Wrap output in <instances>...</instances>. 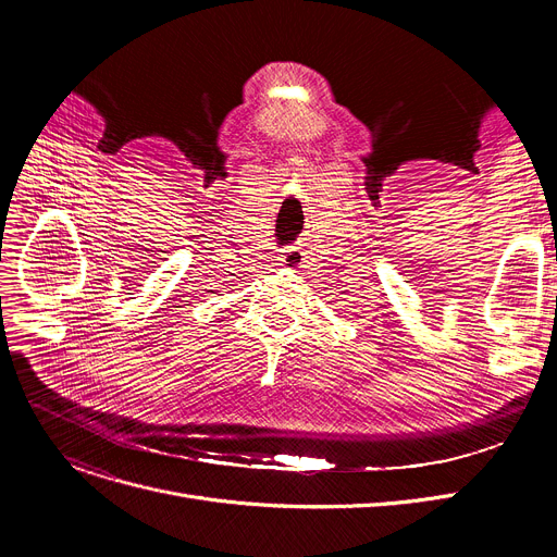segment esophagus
<instances>
[{
	"mask_svg": "<svg viewBox=\"0 0 557 557\" xmlns=\"http://www.w3.org/2000/svg\"><path fill=\"white\" fill-rule=\"evenodd\" d=\"M280 261L286 269H300L305 263V252H302V248H288L280 255Z\"/></svg>",
	"mask_w": 557,
	"mask_h": 557,
	"instance_id": "obj_1",
	"label": "esophagus"
}]
</instances>
